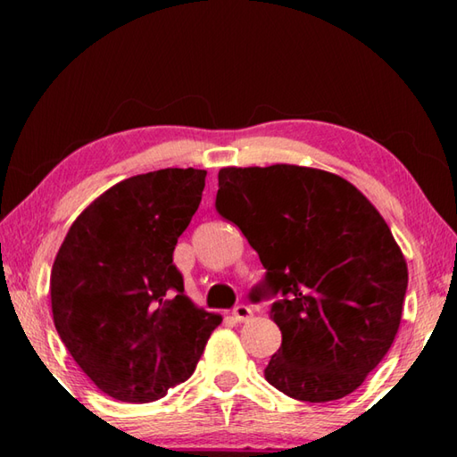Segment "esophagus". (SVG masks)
<instances>
[{
	"instance_id": "esophagus-1",
	"label": "esophagus",
	"mask_w": 457,
	"mask_h": 457,
	"mask_svg": "<svg viewBox=\"0 0 457 457\" xmlns=\"http://www.w3.org/2000/svg\"><path fill=\"white\" fill-rule=\"evenodd\" d=\"M231 314H234V319L237 322H245V320L252 319V308L245 306V304H237Z\"/></svg>"
}]
</instances>
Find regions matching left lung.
I'll use <instances>...</instances> for the list:
<instances>
[{"instance_id":"left-lung-1","label":"left lung","mask_w":457,"mask_h":457,"mask_svg":"<svg viewBox=\"0 0 457 457\" xmlns=\"http://www.w3.org/2000/svg\"><path fill=\"white\" fill-rule=\"evenodd\" d=\"M218 179L215 207L268 270L252 298L284 294L270 311L282 346L266 381L308 403L349 395L391 349L403 312L407 262L383 215L314 167H223Z\"/></svg>"}]
</instances>
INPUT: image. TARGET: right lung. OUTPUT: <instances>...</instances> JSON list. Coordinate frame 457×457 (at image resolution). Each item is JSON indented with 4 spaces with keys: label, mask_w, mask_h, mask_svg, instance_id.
I'll list each match as a JSON object with an SVG mask.
<instances>
[{
    "label": "right lung",
    "mask_w": 457,
    "mask_h": 457,
    "mask_svg": "<svg viewBox=\"0 0 457 457\" xmlns=\"http://www.w3.org/2000/svg\"><path fill=\"white\" fill-rule=\"evenodd\" d=\"M204 169L112 185L68 229L50 274L52 316L100 391L151 403L187 381L221 316L183 294L173 250L205 187Z\"/></svg>",
    "instance_id": "add662e5"
}]
</instances>
